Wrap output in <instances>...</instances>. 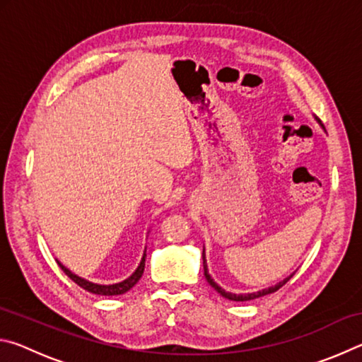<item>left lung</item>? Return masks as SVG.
<instances>
[{
  "label": "left lung",
  "mask_w": 362,
  "mask_h": 362,
  "mask_svg": "<svg viewBox=\"0 0 362 362\" xmlns=\"http://www.w3.org/2000/svg\"><path fill=\"white\" fill-rule=\"evenodd\" d=\"M203 265H204V276H206V279H207V283H209L214 289H216L220 296L222 297H225V298H228V300H235V302H247V300H254V298H259V297H263V296H268V293H273V292H276V291H279L281 287H283L287 281H289L293 274H291L289 278H286L284 281H281V283H278L276 286H273V287H268V289H263V291H259V292H254V293H231V292H226V291H223L222 287H220L216 281H214L212 278H211V274H209V272H207V265H206V257H204V250H203Z\"/></svg>",
  "instance_id": "obj_1"
}]
</instances>
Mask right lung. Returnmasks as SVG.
Masks as SVG:
<instances>
[{
  "label": "right lung",
  "instance_id": "add662e5",
  "mask_svg": "<svg viewBox=\"0 0 362 362\" xmlns=\"http://www.w3.org/2000/svg\"><path fill=\"white\" fill-rule=\"evenodd\" d=\"M145 257L146 254H144L142 260H140V265L137 267L136 272L132 273V276H129L127 279L122 281V283H118V284H112V286H102V284H94V283H89V281H86L83 278L76 276V274H73L69 268H65L62 263H59V267L64 269V273L69 276L73 283H76L79 287H83L84 291H88L90 293H97V296H121V293L127 292L129 289H132L134 286H136L139 283V279L142 278L144 274V268H145Z\"/></svg>",
  "mask_w": 362,
  "mask_h": 362
}]
</instances>
